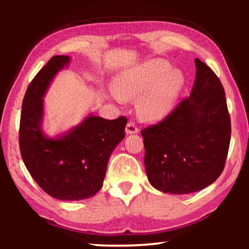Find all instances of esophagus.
<instances>
[{"mask_svg": "<svg viewBox=\"0 0 249 249\" xmlns=\"http://www.w3.org/2000/svg\"><path fill=\"white\" fill-rule=\"evenodd\" d=\"M125 132H126V134H136L138 132V128H137V126L135 125L134 123H132V122H129V123H127V125H126Z\"/></svg>", "mask_w": 249, "mask_h": 249, "instance_id": "obj_1", "label": "esophagus"}]
</instances>
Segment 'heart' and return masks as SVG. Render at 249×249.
I'll list each match as a JSON object with an SVG mask.
<instances>
[{
  "instance_id": "heart-1",
  "label": "heart",
  "mask_w": 249,
  "mask_h": 249,
  "mask_svg": "<svg viewBox=\"0 0 249 249\" xmlns=\"http://www.w3.org/2000/svg\"><path fill=\"white\" fill-rule=\"evenodd\" d=\"M183 74L162 59H150L121 72L114 79L113 90L123 100L140 96L138 113L147 121L165 117L174 107L183 87Z\"/></svg>"
}]
</instances>
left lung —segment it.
<instances>
[{"label":"left lung","mask_w":249,"mask_h":249,"mask_svg":"<svg viewBox=\"0 0 249 249\" xmlns=\"http://www.w3.org/2000/svg\"><path fill=\"white\" fill-rule=\"evenodd\" d=\"M190 96L165 120L142 129L145 169L150 184L171 195L200 191L224 169L231 119L220 79L196 59Z\"/></svg>","instance_id":"obj_1"}]
</instances>
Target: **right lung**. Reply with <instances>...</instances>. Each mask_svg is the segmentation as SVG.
<instances>
[{"mask_svg":"<svg viewBox=\"0 0 249 249\" xmlns=\"http://www.w3.org/2000/svg\"><path fill=\"white\" fill-rule=\"evenodd\" d=\"M70 59L53 56L29 83L20 114L19 148L28 172L47 195L79 201L95 196L102 188L108 159L124 140L127 120L89 114L58 137L44 133L43 98L54 75L69 65Z\"/></svg>","mask_w":249,"mask_h":249,"instance_id":"right-lung-1","label":"right lung"}]
</instances>
